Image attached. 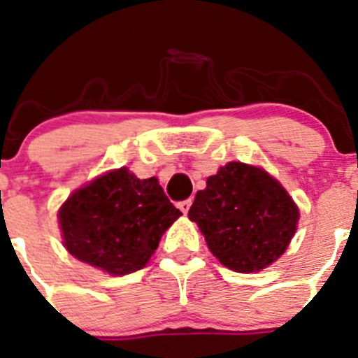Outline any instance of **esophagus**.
<instances>
[{"instance_id": "esophagus-1", "label": "esophagus", "mask_w": 358, "mask_h": 358, "mask_svg": "<svg viewBox=\"0 0 358 358\" xmlns=\"http://www.w3.org/2000/svg\"><path fill=\"white\" fill-rule=\"evenodd\" d=\"M190 205H192V199H183V201L178 203V208L182 210L183 213H187V212H189Z\"/></svg>"}]
</instances>
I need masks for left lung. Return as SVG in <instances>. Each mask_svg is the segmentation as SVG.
<instances>
[{"mask_svg": "<svg viewBox=\"0 0 358 358\" xmlns=\"http://www.w3.org/2000/svg\"><path fill=\"white\" fill-rule=\"evenodd\" d=\"M189 219L222 265L250 273L285 252L296 231L299 208L268 173L229 162L198 190Z\"/></svg>", "mask_w": 358, "mask_h": 358, "instance_id": "obj_1", "label": "left lung"}]
</instances>
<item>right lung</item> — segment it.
Returning a JSON list of instances; mask_svg holds the SVG:
<instances>
[{"instance_id":"obj_1","label":"right lung","mask_w":358,"mask_h":358,"mask_svg":"<svg viewBox=\"0 0 358 358\" xmlns=\"http://www.w3.org/2000/svg\"><path fill=\"white\" fill-rule=\"evenodd\" d=\"M182 215L157 178L139 180L127 168L76 190L59 208L66 250L111 275L141 270L162 233Z\"/></svg>"}]
</instances>
